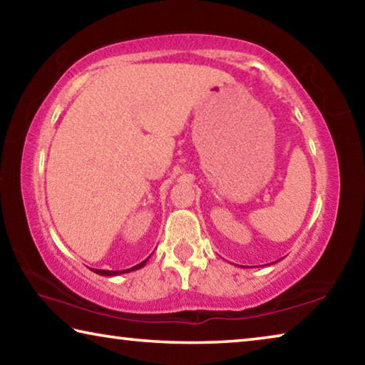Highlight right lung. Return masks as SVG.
I'll return each instance as SVG.
<instances>
[{"instance_id":"obj_1","label":"right lung","mask_w":365,"mask_h":365,"mask_svg":"<svg viewBox=\"0 0 365 365\" xmlns=\"http://www.w3.org/2000/svg\"><path fill=\"white\" fill-rule=\"evenodd\" d=\"M150 259V257H148ZM148 259H145L143 262H140V264H137V265H133V267H130V269H125V270H100V269H91L95 272V274H98V275H104V277H114V275H120V274H128V272H132V270H138V269H141L143 267V265L148 262Z\"/></svg>"}]
</instances>
